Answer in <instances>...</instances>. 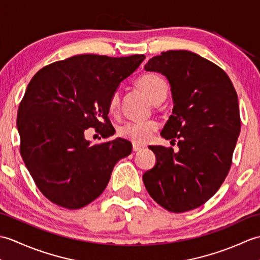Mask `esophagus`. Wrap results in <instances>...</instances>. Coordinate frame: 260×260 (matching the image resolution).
Listing matches in <instances>:
<instances>
[{
  "instance_id": "obj_1",
  "label": "esophagus",
  "mask_w": 260,
  "mask_h": 260,
  "mask_svg": "<svg viewBox=\"0 0 260 260\" xmlns=\"http://www.w3.org/2000/svg\"><path fill=\"white\" fill-rule=\"evenodd\" d=\"M143 148H144V146H143V145H137V144H133V151H134V152H139V151L143 150Z\"/></svg>"
}]
</instances>
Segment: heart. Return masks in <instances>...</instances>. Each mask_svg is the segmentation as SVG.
Masks as SVG:
<instances>
[{"label":"heart","instance_id":"b5f03b06","mask_svg":"<svg viewBox=\"0 0 260 260\" xmlns=\"http://www.w3.org/2000/svg\"><path fill=\"white\" fill-rule=\"evenodd\" d=\"M137 86L150 97L152 103H162L168 95V85L165 80L155 74H147L142 76L137 80ZM120 103L119 91H114L108 102V110L110 114L115 115L118 112ZM157 129V123L155 120H133L127 121L121 125L118 133L121 137L131 141L134 144H144L148 140H151L154 132Z\"/></svg>","mask_w":260,"mask_h":260}]
</instances>
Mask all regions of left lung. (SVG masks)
Segmentation results:
<instances>
[{"label":"left lung","mask_w":260,"mask_h":260,"mask_svg":"<svg viewBox=\"0 0 260 260\" xmlns=\"http://www.w3.org/2000/svg\"><path fill=\"white\" fill-rule=\"evenodd\" d=\"M144 69L170 82L174 106L161 135L178 140L179 152L150 146L156 163L143 181L164 209L189 211L213 197L228 175L240 133L238 96L228 75L194 52H162Z\"/></svg>","instance_id":"8db88e82"}]
</instances>
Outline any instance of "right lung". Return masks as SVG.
<instances>
[{
    "label": "right lung",
    "mask_w": 260,
    "mask_h": 260,
    "mask_svg": "<svg viewBox=\"0 0 260 260\" xmlns=\"http://www.w3.org/2000/svg\"><path fill=\"white\" fill-rule=\"evenodd\" d=\"M144 59L79 54L39 70L27 85L16 119L21 156L39 190L57 206L74 210L92 202L115 164L132 153L123 139L90 145L85 131L114 134L109 98Z\"/></svg>",
    "instance_id": "obj_1"
}]
</instances>
